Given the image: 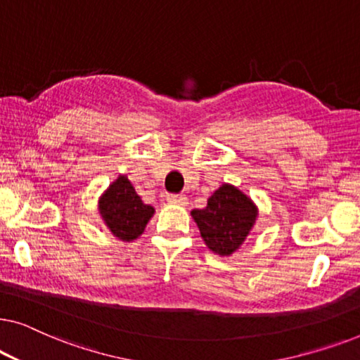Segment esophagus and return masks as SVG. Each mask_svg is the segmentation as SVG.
I'll use <instances>...</instances> for the list:
<instances>
[{"mask_svg": "<svg viewBox=\"0 0 360 360\" xmlns=\"http://www.w3.org/2000/svg\"><path fill=\"white\" fill-rule=\"evenodd\" d=\"M167 201L172 205H180V206L188 205V200H186L184 195H170V196H167Z\"/></svg>", "mask_w": 360, "mask_h": 360, "instance_id": "34e87169", "label": "esophagus"}]
</instances>
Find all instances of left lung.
Wrapping results in <instances>:
<instances>
[{"label": "left lung", "instance_id": "left-lung-1", "mask_svg": "<svg viewBox=\"0 0 360 360\" xmlns=\"http://www.w3.org/2000/svg\"><path fill=\"white\" fill-rule=\"evenodd\" d=\"M205 244L219 255H231L248 238L257 218L252 200L224 184L210 196L203 210L191 211Z\"/></svg>", "mask_w": 360, "mask_h": 360}]
</instances>
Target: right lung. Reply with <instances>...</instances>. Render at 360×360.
<instances>
[{"mask_svg": "<svg viewBox=\"0 0 360 360\" xmlns=\"http://www.w3.org/2000/svg\"><path fill=\"white\" fill-rule=\"evenodd\" d=\"M100 214L117 239L129 243L144 233L154 208L141 200L126 175H120L101 195Z\"/></svg>", "mask_w": 360, "mask_h": 360, "instance_id": "add662e5", "label": "right lung"}]
</instances>
